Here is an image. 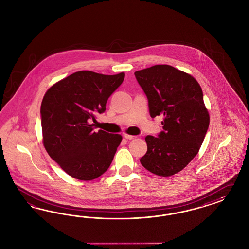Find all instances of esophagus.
Returning <instances> with one entry per match:
<instances>
[{
  "instance_id": "esophagus-1",
  "label": "esophagus",
  "mask_w": 249,
  "mask_h": 249,
  "mask_svg": "<svg viewBox=\"0 0 249 249\" xmlns=\"http://www.w3.org/2000/svg\"><path fill=\"white\" fill-rule=\"evenodd\" d=\"M124 138H125V139H127V140H133V139H135L136 136L128 135V134H125V135H124Z\"/></svg>"
}]
</instances>
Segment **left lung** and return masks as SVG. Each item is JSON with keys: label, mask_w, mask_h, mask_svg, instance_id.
Returning <instances> with one entry per match:
<instances>
[{"label": "left lung", "mask_w": 249, "mask_h": 249, "mask_svg": "<svg viewBox=\"0 0 249 249\" xmlns=\"http://www.w3.org/2000/svg\"><path fill=\"white\" fill-rule=\"evenodd\" d=\"M134 75L148 98L151 118L163 116V130L145 138L147 152L141 163L156 175H174L196 157L209 127L203 91L192 75L168 65Z\"/></svg>", "instance_id": "left-lung-1"}]
</instances>
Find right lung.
Listing matches in <instances>:
<instances>
[{
	"mask_svg": "<svg viewBox=\"0 0 249 249\" xmlns=\"http://www.w3.org/2000/svg\"><path fill=\"white\" fill-rule=\"evenodd\" d=\"M124 77V73L107 75L84 70L46 91L40 110L44 146L73 178L94 180L111 164L122 137L101 129L96 132L91 122L105 112L107 99Z\"/></svg>",
	"mask_w": 249,
	"mask_h": 249,
	"instance_id": "obj_1",
	"label": "right lung"
}]
</instances>
